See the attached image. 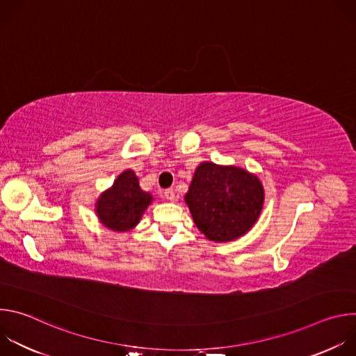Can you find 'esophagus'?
<instances>
[{
	"mask_svg": "<svg viewBox=\"0 0 356 356\" xmlns=\"http://www.w3.org/2000/svg\"><path fill=\"white\" fill-rule=\"evenodd\" d=\"M163 194H165V197H166L169 201H173V200H175V190H173V188H166V190L163 191Z\"/></svg>",
	"mask_w": 356,
	"mask_h": 356,
	"instance_id": "1",
	"label": "esophagus"
}]
</instances>
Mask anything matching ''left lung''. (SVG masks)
Returning a JSON list of instances; mask_svg holds the SVG:
<instances>
[{
    "instance_id": "obj_1",
    "label": "left lung",
    "mask_w": 356,
    "mask_h": 356,
    "mask_svg": "<svg viewBox=\"0 0 356 356\" xmlns=\"http://www.w3.org/2000/svg\"><path fill=\"white\" fill-rule=\"evenodd\" d=\"M265 191L258 176L236 166L202 162L184 195L195 227L214 242L246 234L261 216Z\"/></svg>"
}]
</instances>
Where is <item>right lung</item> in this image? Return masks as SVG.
Returning a JSON list of instances; mask_svg holds the SVG:
<instances>
[{
	"instance_id": "add662e5",
	"label": "right lung",
	"mask_w": 356,
	"mask_h": 356,
	"mask_svg": "<svg viewBox=\"0 0 356 356\" xmlns=\"http://www.w3.org/2000/svg\"><path fill=\"white\" fill-rule=\"evenodd\" d=\"M154 200L150 193L139 187L134 170L122 172L114 184L101 194L95 202V213L106 228L129 231L138 225L145 210Z\"/></svg>"
}]
</instances>
